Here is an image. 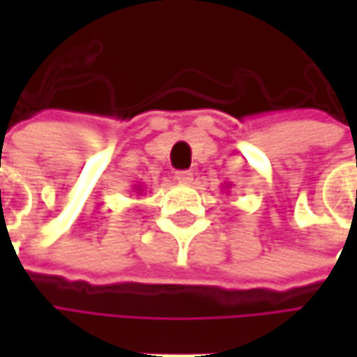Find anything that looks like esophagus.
I'll return each mask as SVG.
<instances>
[{
  "mask_svg": "<svg viewBox=\"0 0 357 357\" xmlns=\"http://www.w3.org/2000/svg\"><path fill=\"white\" fill-rule=\"evenodd\" d=\"M174 181H176V183H181V185H188V183H192V172L176 171L174 172Z\"/></svg>",
  "mask_w": 357,
  "mask_h": 357,
  "instance_id": "obj_1",
  "label": "esophagus"
}]
</instances>
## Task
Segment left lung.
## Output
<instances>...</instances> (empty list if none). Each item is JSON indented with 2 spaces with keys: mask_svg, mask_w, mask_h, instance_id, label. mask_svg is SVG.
Segmentation results:
<instances>
[{
  "mask_svg": "<svg viewBox=\"0 0 357 357\" xmlns=\"http://www.w3.org/2000/svg\"><path fill=\"white\" fill-rule=\"evenodd\" d=\"M228 186H230V185H227V186H225V188H227V190H228Z\"/></svg>",
  "mask_w": 357,
  "mask_h": 357,
  "instance_id": "8db88e82",
  "label": "left lung"
}]
</instances>
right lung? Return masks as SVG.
Instances as JSON below:
<instances>
[{
	"label": "right lung",
	"mask_w": 357,
	"mask_h": 357,
	"mask_svg": "<svg viewBox=\"0 0 357 357\" xmlns=\"http://www.w3.org/2000/svg\"><path fill=\"white\" fill-rule=\"evenodd\" d=\"M144 190H146V186H143V185H135V186H132V192H137V195H143Z\"/></svg>",
	"instance_id": "obj_1"
}]
</instances>
